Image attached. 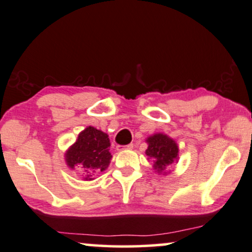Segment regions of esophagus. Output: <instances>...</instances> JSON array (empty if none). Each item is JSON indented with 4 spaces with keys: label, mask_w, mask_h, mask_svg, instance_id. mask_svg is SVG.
<instances>
[{
    "label": "esophagus",
    "mask_w": 252,
    "mask_h": 252,
    "mask_svg": "<svg viewBox=\"0 0 252 252\" xmlns=\"http://www.w3.org/2000/svg\"><path fill=\"white\" fill-rule=\"evenodd\" d=\"M133 149V144H128L126 146H117V150H132Z\"/></svg>",
    "instance_id": "obj_1"
}]
</instances>
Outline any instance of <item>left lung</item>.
<instances>
[{
  "instance_id": "1",
  "label": "left lung",
  "mask_w": 252,
  "mask_h": 252,
  "mask_svg": "<svg viewBox=\"0 0 252 252\" xmlns=\"http://www.w3.org/2000/svg\"><path fill=\"white\" fill-rule=\"evenodd\" d=\"M147 144L149 147L146 150V156L152 158L154 161L153 167L158 172H163L174 161H176L179 147L169 137L157 133L147 138Z\"/></svg>"
}]
</instances>
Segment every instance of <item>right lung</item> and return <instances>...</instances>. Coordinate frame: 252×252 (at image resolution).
<instances>
[{
	"mask_svg": "<svg viewBox=\"0 0 252 252\" xmlns=\"http://www.w3.org/2000/svg\"><path fill=\"white\" fill-rule=\"evenodd\" d=\"M110 140L107 133L89 126L79 133L78 139L65 154L66 163L70 168L83 169L86 180L95 173L103 172L108 167L112 154L109 152Z\"/></svg>",
	"mask_w": 252,
	"mask_h": 252,
	"instance_id": "add662e5",
	"label": "right lung"
}]
</instances>
